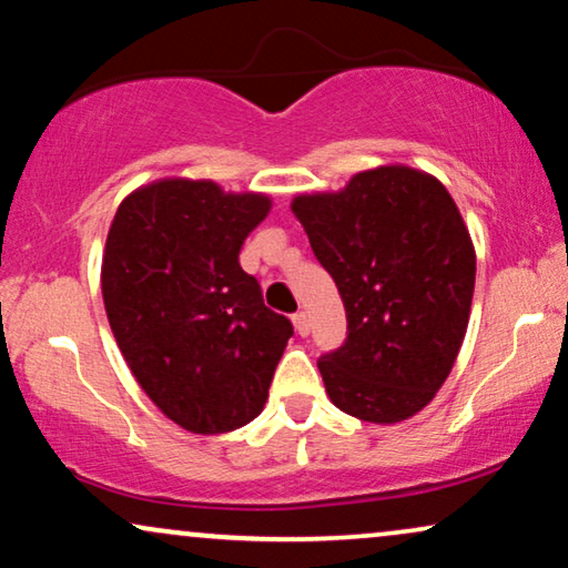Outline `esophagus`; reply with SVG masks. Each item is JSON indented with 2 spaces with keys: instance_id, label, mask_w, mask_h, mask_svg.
Segmentation results:
<instances>
[{
  "instance_id": "esophagus-1",
  "label": "esophagus",
  "mask_w": 568,
  "mask_h": 568,
  "mask_svg": "<svg viewBox=\"0 0 568 568\" xmlns=\"http://www.w3.org/2000/svg\"><path fill=\"white\" fill-rule=\"evenodd\" d=\"M293 327H296L298 335H308V316L304 312L293 314Z\"/></svg>"
}]
</instances>
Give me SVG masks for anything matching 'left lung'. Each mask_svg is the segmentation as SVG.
Segmentation results:
<instances>
[{"label":"left lung","instance_id":"left-lung-1","mask_svg":"<svg viewBox=\"0 0 568 568\" xmlns=\"http://www.w3.org/2000/svg\"><path fill=\"white\" fill-rule=\"evenodd\" d=\"M291 210L347 316L345 345L320 361L332 405L376 426L413 418L470 322L475 246L457 202L430 173L389 163L337 192L296 194Z\"/></svg>","mask_w":568,"mask_h":568}]
</instances>
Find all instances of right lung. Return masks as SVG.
<instances>
[{
	"instance_id": "1",
	"label": "right lung",
	"mask_w": 568,
	"mask_h": 568,
	"mask_svg": "<svg viewBox=\"0 0 568 568\" xmlns=\"http://www.w3.org/2000/svg\"><path fill=\"white\" fill-rule=\"evenodd\" d=\"M270 210V194L165 176L126 194L105 236L101 291L119 351L158 410L192 434L254 420L293 335L239 262Z\"/></svg>"
}]
</instances>
